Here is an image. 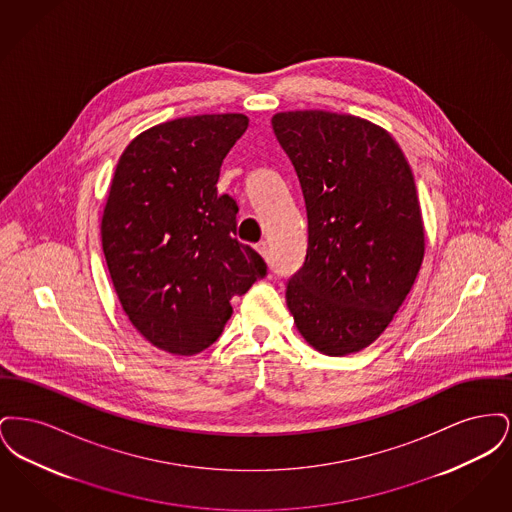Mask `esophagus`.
Returning <instances> with one entry per match:
<instances>
[{
  "mask_svg": "<svg viewBox=\"0 0 512 512\" xmlns=\"http://www.w3.org/2000/svg\"><path fill=\"white\" fill-rule=\"evenodd\" d=\"M255 249L261 253V257H268V244L267 242H259V244L255 245Z\"/></svg>",
  "mask_w": 512,
  "mask_h": 512,
  "instance_id": "34e87169",
  "label": "esophagus"
}]
</instances>
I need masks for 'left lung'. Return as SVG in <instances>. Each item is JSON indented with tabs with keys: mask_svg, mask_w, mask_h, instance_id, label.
Here are the masks:
<instances>
[{
	"mask_svg": "<svg viewBox=\"0 0 512 512\" xmlns=\"http://www.w3.org/2000/svg\"><path fill=\"white\" fill-rule=\"evenodd\" d=\"M270 122L309 220L286 290L295 328L324 355L357 353L390 326L424 259L411 165L386 128L355 115L286 111Z\"/></svg>",
	"mask_w": 512,
	"mask_h": 512,
	"instance_id": "1",
	"label": "left lung"
}]
</instances>
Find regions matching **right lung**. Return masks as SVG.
I'll return each mask as SVG.
<instances>
[{"instance_id":"add662e5","label":"right lung","mask_w":512,"mask_h":512,"mask_svg":"<svg viewBox=\"0 0 512 512\" xmlns=\"http://www.w3.org/2000/svg\"><path fill=\"white\" fill-rule=\"evenodd\" d=\"M247 124L242 113L155 124L124 147L109 186L101 245L113 288L134 328L172 355L219 340L230 299L267 274L234 238L236 201L217 192Z\"/></svg>"}]
</instances>
